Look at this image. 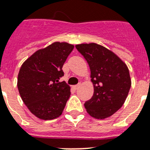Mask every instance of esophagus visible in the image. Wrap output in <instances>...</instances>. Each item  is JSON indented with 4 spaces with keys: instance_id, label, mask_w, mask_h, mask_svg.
<instances>
[{
    "instance_id": "esophagus-1",
    "label": "esophagus",
    "mask_w": 150,
    "mask_h": 150,
    "mask_svg": "<svg viewBox=\"0 0 150 150\" xmlns=\"http://www.w3.org/2000/svg\"><path fill=\"white\" fill-rule=\"evenodd\" d=\"M81 86V83H79V84H78V85H75L74 86V89H75V90H77V89L79 88V87Z\"/></svg>"
}]
</instances>
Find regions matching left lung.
<instances>
[{"mask_svg": "<svg viewBox=\"0 0 150 150\" xmlns=\"http://www.w3.org/2000/svg\"><path fill=\"white\" fill-rule=\"evenodd\" d=\"M75 47L88 64L94 85L92 98L85 103L87 112L97 119L110 117L124 104L131 87L127 66L113 52L98 44Z\"/></svg>", "mask_w": 150, "mask_h": 150, "instance_id": "obj_1", "label": "left lung"}]
</instances>
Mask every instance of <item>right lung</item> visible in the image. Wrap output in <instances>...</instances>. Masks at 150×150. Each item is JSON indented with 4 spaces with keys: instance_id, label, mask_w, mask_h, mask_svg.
Instances as JSON below:
<instances>
[{
    "instance_id": "add662e5",
    "label": "right lung",
    "mask_w": 150,
    "mask_h": 150,
    "mask_svg": "<svg viewBox=\"0 0 150 150\" xmlns=\"http://www.w3.org/2000/svg\"><path fill=\"white\" fill-rule=\"evenodd\" d=\"M73 49L67 42H54L33 54L20 69L19 93L30 112L40 119L52 120L63 111L71 92L70 87L59 79Z\"/></svg>"
}]
</instances>
